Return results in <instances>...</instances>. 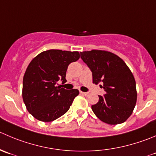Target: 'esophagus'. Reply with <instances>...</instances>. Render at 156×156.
Masks as SVG:
<instances>
[{"mask_svg": "<svg viewBox=\"0 0 156 156\" xmlns=\"http://www.w3.org/2000/svg\"><path fill=\"white\" fill-rule=\"evenodd\" d=\"M80 94H83V95H87V94H88V93H87V92H83V91H80Z\"/></svg>", "mask_w": 156, "mask_h": 156, "instance_id": "1", "label": "esophagus"}]
</instances>
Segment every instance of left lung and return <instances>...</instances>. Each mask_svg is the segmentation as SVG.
<instances>
[{"instance_id": "left-lung-1", "label": "left lung", "mask_w": 156, "mask_h": 156, "mask_svg": "<svg viewBox=\"0 0 156 156\" xmlns=\"http://www.w3.org/2000/svg\"><path fill=\"white\" fill-rule=\"evenodd\" d=\"M92 72L94 84H102L105 94L91 108L101 121L110 125L123 123L132 114L137 99L136 81L126 63L110 52H80Z\"/></svg>"}]
</instances>
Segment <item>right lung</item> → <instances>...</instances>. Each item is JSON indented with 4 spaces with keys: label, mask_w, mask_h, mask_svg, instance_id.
<instances>
[{
    "label": "right lung",
    "mask_w": 156,
    "mask_h": 156,
    "mask_svg": "<svg viewBox=\"0 0 156 156\" xmlns=\"http://www.w3.org/2000/svg\"><path fill=\"white\" fill-rule=\"evenodd\" d=\"M78 52L50 49L36 55L29 64L23 81V100L35 118L51 122L70 108L79 91L57 86L66 83L69 64L79 59Z\"/></svg>",
    "instance_id": "right-lung-1"
}]
</instances>
